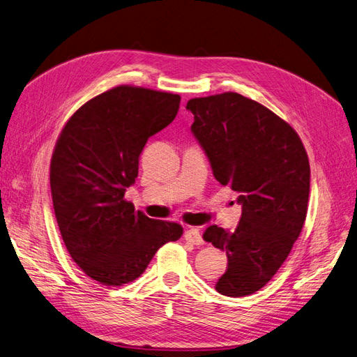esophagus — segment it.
I'll return each instance as SVG.
<instances>
[{
    "label": "esophagus",
    "instance_id": "esophagus-1",
    "mask_svg": "<svg viewBox=\"0 0 357 357\" xmlns=\"http://www.w3.org/2000/svg\"><path fill=\"white\" fill-rule=\"evenodd\" d=\"M185 238L193 244L197 245H202L204 244V240H202V235L199 232L198 228H190L185 232Z\"/></svg>",
    "mask_w": 357,
    "mask_h": 357
}]
</instances>
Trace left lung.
<instances>
[{"label": "left lung", "instance_id": "left-lung-1", "mask_svg": "<svg viewBox=\"0 0 357 357\" xmlns=\"http://www.w3.org/2000/svg\"><path fill=\"white\" fill-rule=\"evenodd\" d=\"M192 132L222 186L238 192L235 231L211 225L202 238L228 256L215 290L245 296L262 289L287 259L304 226L310 162L299 135L265 105L236 93L192 98Z\"/></svg>", "mask_w": 357, "mask_h": 357}]
</instances>
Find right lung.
<instances>
[{"label": "right lung", "mask_w": 357, "mask_h": 357, "mask_svg": "<svg viewBox=\"0 0 357 357\" xmlns=\"http://www.w3.org/2000/svg\"><path fill=\"white\" fill-rule=\"evenodd\" d=\"M180 95L121 84L84 102L63 125L50 160L56 222L73 261L104 286L144 273L155 253L183 235L125 199L149 137L177 116Z\"/></svg>", "instance_id": "obj_1"}]
</instances>
